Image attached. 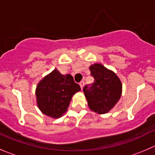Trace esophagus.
I'll use <instances>...</instances> for the list:
<instances>
[{"mask_svg": "<svg viewBox=\"0 0 155 155\" xmlns=\"http://www.w3.org/2000/svg\"><path fill=\"white\" fill-rule=\"evenodd\" d=\"M79 85H80V87H81V89L83 90L84 86V81H81L80 83H79Z\"/></svg>", "mask_w": 155, "mask_h": 155, "instance_id": "obj_1", "label": "esophagus"}]
</instances>
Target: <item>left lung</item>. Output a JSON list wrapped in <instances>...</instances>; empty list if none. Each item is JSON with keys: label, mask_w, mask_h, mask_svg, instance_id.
<instances>
[{"label": "left lung", "mask_w": 155, "mask_h": 155, "mask_svg": "<svg viewBox=\"0 0 155 155\" xmlns=\"http://www.w3.org/2000/svg\"><path fill=\"white\" fill-rule=\"evenodd\" d=\"M94 82L90 87H84L89 108L97 114L110 112L119 101L123 85L119 77L103 64L95 63L89 68Z\"/></svg>", "instance_id": "8db88e82"}]
</instances>
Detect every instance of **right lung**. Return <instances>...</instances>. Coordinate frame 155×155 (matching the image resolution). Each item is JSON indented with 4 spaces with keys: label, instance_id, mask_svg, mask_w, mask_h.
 Returning <instances> with one entry per match:
<instances>
[{
    "label": "right lung",
    "instance_id": "1",
    "mask_svg": "<svg viewBox=\"0 0 155 155\" xmlns=\"http://www.w3.org/2000/svg\"><path fill=\"white\" fill-rule=\"evenodd\" d=\"M80 91L71 75L61 74L54 69L36 86L37 107L43 114L58 119L66 113L73 95Z\"/></svg>",
    "mask_w": 155,
    "mask_h": 155
}]
</instances>
